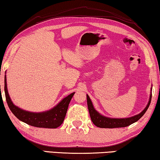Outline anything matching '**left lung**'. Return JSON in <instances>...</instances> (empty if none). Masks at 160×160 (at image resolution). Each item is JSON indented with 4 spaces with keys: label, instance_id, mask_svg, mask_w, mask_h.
Instances as JSON below:
<instances>
[{
    "label": "left lung",
    "instance_id": "obj_1",
    "mask_svg": "<svg viewBox=\"0 0 160 160\" xmlns=\"http://www.w3.org/2000/svg\"><path fill=\"white\" fill-rule=\"evenodd\" d=\"M152 87L151 88V93L149 96V100H148L147 107L144 108L141 113H139L136 115H134L130 118H108V117L103 116L99 112L96 111L94 108L93 103H92L91 98L89 96L86 95L87 96V103L88 108V111L90 114V117L92 122L96 126L101 128H124L127 126L132 124V123L136 122L142 117L145 112H147L148 107H149L151 99H152Z\"/></svg>",
    "mask_w": 160,
    "mask_h": 160
}]
</instances>
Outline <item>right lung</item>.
<instances>
[{
	"instance_id": "right-lung-1",
	"label": "right lung",
	"mask_w": 160,
	"mask_h": 160,
	"mask_svg": "<svg viewBox=\"0 0 160 160\" xmlns=\"http://www.w3.org/2000/svg\"><path fill=\"white\" fill-rule=\"evenodd\" d=\"M4 91L8 107L19 120L34 127L44 128H57L62 124L66 116L69 103L75 94V92L69 94L52 109L41 112H32L20 109L12 102L8 92L6 76L4 78Z\"/></svg>"
}]
</instances>
